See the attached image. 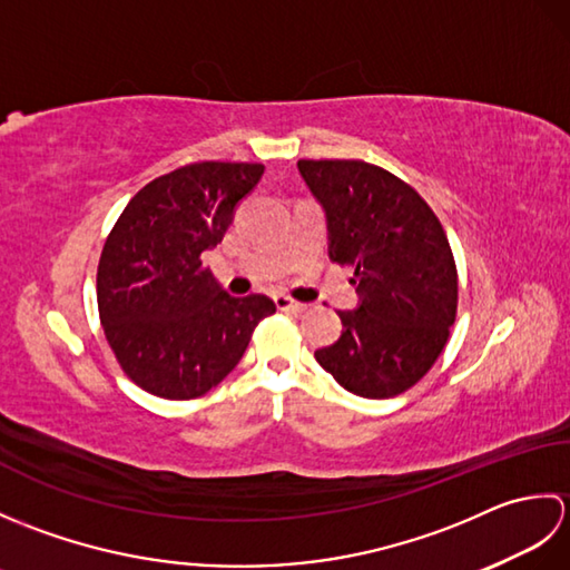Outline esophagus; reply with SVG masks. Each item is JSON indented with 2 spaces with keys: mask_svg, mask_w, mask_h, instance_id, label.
Segmentation results:
<instances>
[{
  "mask_svg": "<svg viewBox=\"0 0 570 570\" xmlns=\"http://www.w3.org/2000/svg\"><path fill=\"white\" fill-rule=\"evenodd\" d=\"M274 304L278 311H288V313H304L306 311V304H298V301L288 298V296H276Z\"/></svg>",
  "mask_w": 570,
  "mask_h": 570,
  "instance_id": "1",
  "label": "esophagus"
}]
</instances>
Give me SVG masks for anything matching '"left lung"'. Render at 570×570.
<instances>
[{
	"mask_svg": "<svg viewBox=\"0 0 570 570\" xmlns=\"http://www.w3.org/2000/svg\"><path fill=\"white\" fill-rule=\"evenodd\" d=\"M321 203L328 257L353 264L357 308L337 311L343 333L316 350L347 392L390 399L414 386L448 343L458 274L439 217L402 178L365 161H298Z\"/></svg>",
	"mask_w": 570,
	"mask_h": 570,
	"instance_id": "1",
	"label": "left lung"
}]
</instances>
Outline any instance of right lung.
Listing matches in <instances>:
<instances>
[{"label": "right lung", "mask_w": 570, "mask_h": 570, "mask_svg": "<svg viewBox=\"0 0 570 570\" xmlns=\"http://www.w3.org/2000/svg\"><path fill=\"white\" fill-rule=\"evenodd\" d=\"M262 164L200 161L154 178L119 215L98 266V308L127 377L161 399H196L245 355L276 311L262 294L229 296L200 254L223 242Z\"/></svg>", "instance_id": "right-lung-1"}]
</instances>
